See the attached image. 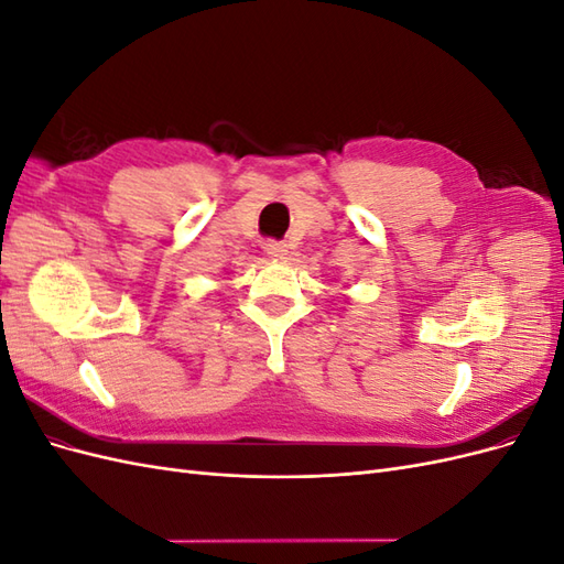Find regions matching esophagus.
<instances>
[{"instance_id": "34e87169", "label": "esophagus", "mask_w": 564, "mask_h": 564, "mask_svg": "<svg viewBox=\"0 0 564 564\" xmlns=\"http://www.w3.org/2000/svg\"><path fill=\"white\" fill-rule=\"evenodd\" d=\"M265 251H268V256H272V259H284V256H286V245H284V242L270 240V242L265 245Z\"/></svg>"}]
</instances>
